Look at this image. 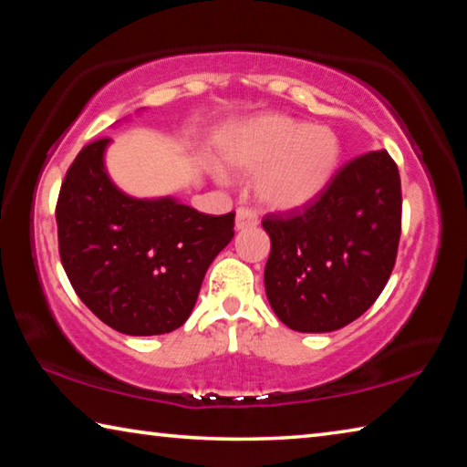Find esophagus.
<instances>
[{"instance_id":"34e87169","label":"esophagus","mask_w":467,"mask_h":467,"mask_svg":"<svg viewBox=\"0 0 467 467\" xmlns=\"http://www.w3.org/2000/svg\"><path fill=\"white\" fill-rule=\"evenodd\" d=\"M257 214L251 208H239L236 210V231H244V228L257 226Z\"/></svg>"}]
</instances>
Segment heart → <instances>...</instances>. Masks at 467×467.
Masks as SVG:
<instances>
[{"label":"heart","instance_id":"obj_1","mask_svg":"<svg viewBox=\"0 0 467 467\" xmlns=\"http://www.w3.org/2000/svg\"><path fill=\"white\" fill-rule=\"evenodd\" d=\"M223 158L241 172H257L255 195L272 210H298L334 181L342 144L327 125H306L286 115H262L226 140Z\"/></svg>","mask_w":467,"mask_h":467}]
</instances>
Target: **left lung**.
I'll return each mask as SVG.
<instances>
[{"mask_svg":"<svg viewBox=\"0 0 467 467\" xmlns=\"http://www.w3.org/2000/svg\"><path fill=\"white\" fill-rule=\"evenodd\" d=\"M265 295L295 331L326 334L358 319L381 295L401 233L400 172L387 150L354 158L313 203L267 214Z\"/></svg>","mask_w":467,"mask_h":467,"instance_id":"left-lung-1","label":"left lung"}]
</instances>
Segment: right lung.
<instances>
[{"label": "right lung", "mask_w": 467, "mask_h": 467, "mask_svg": "<svg viewBox=\"0 0 467 467\" xmlns=\"http://www.w3.org/2000/svg\"><path fill=\"white\" fill-rule=\"evenodd\" d=\"M109 138L80 150L61 183L63 270L82 303L128 336H161L192 315L210 264L234 236V212L202 214L175 197L138 200L110 181Z\"/></svg>", "instance_id": "add662e5"}]
</instances>
